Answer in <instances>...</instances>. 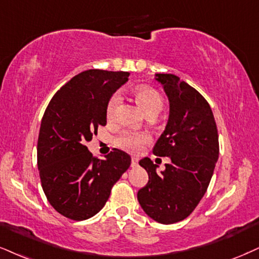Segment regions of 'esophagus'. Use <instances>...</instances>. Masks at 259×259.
Returning <instances> with one entry per match:
<instances>
[{
	"instance_id": "obj_1",
	"label": "esophagus",
	"mask_w": 259,
	"mask_h": 259,
	"mask_svg": "<svg viewBox=\"0 0 259 259\" xmlns=\"http://www.w3.org/2000/svg\"><path fill=\"white\" fill-rule=\"evenodd\" d=\"M131 165H132V167H137V165H138V158L132 157V162H131Z\"/></svg>"
}]
</instances>
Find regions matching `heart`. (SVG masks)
Returning a JSON list of instances; mask_svg holds the SVG:
<instances>
[{"instance_id":"heart-1","label":"heart","mask_w":259,"mask_h":259,"mask_svg":"<svg viewBox=\"0 0 259 259\" xmlns=\"http://www.w3.org/2000/svg\"><path fill=\"white\" fill-rule=\"evenodd\" d=\"M136 98L138 103L142 105L146 114L152 113V111H161L163 107V100L159 96L157 91L150 88H139L136 91ZM121 102V95L119 92L114 94L110 97L109 102L107 104V117L108 120H113L116 116L117 108H119ZM150 142V136L144 132H126L122 133L120 137H117L116 145L119 148L126 150L128 152H140L144 148L145 144Z\"/></svg>"}]
</instances>
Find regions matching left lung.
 <instances>
[{"label": "left lung", "mask_w": 259, "mask_h": 259, "mask_svg": "<svg viewBox=\"0 0 259 259\" xmlns=\"http://www.w3.org/2000/svg\"><path fill=\"white\" fill-rule=\"evenodd\" d=\"M155 75L169 100V119L152 151L171 162L157 173L149 157L140 159L149 181L137 197L146 215L170 225L186 219L205 194L219 159V135L211 108L196 89L174 74Z\"/></svg>", "instance_id": "obj_1"}]
</instances>
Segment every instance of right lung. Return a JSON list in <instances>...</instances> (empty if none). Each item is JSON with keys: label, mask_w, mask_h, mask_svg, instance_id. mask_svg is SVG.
Instances as JSON below:
<instances>
[{"label": "right lung", "mask_w": 259, "mask_h": 259, "mask_svg": "<svg viewBox=\"0 0 259 259\" xmlns=\"http://www.w3.org/2000/svg\"><path fill=\"white\" fill-rule=\"evenodd\" d=\"M128 72L89 69L54 95L41 119L37 163L41 187L52 206L67 219L82 221L105 205L114 184L131 165V156L114 149L104 159L86 142L107 123V104Z\"/></svg>", "instance_id": "1"}]
</instances>
